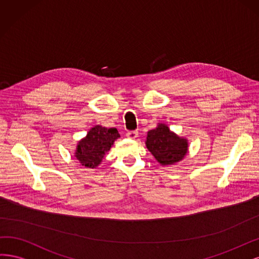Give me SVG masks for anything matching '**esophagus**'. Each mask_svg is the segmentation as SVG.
<instances>
[{"instance_id": "1", "label": "esophagus", "mask_w": 259, "mask_h": 259, "mask_svg": "<svg viewBox=\"0 0 259 259\" xmlns=\"http://www.w3.org/2000/svg\"><path fill=\"white\" fill-rule=\"evenodd\" d=\"M138 136H139V132H138V131H128V132L126 133V137H127L128 139H131V140L137 139Z\"/></svg>"}]
</instances>
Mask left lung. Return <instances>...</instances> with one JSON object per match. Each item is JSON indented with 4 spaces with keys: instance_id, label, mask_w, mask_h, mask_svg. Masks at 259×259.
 Segmentation results:
<instances>
[{
    "instance_id": "8db88e82",
    "label": "left lung",
    "mask_w": 259,
    "mask_h": 259,
    "mask_svg": "<svg viewBox=\"0 0 259 259\" xmlns=\"http://www.w3.org/2000/svg\"><path fill=\"white\" fill-rule=\"evenodd\" d=\"M146 147L161 165H170L183 160L188 152L187 139L172 132L164 123L147 132Z\"/></svg>"
}]
</instances>
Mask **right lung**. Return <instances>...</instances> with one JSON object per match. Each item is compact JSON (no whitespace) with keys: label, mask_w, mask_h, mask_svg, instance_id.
I'll return each instance as SVG.
<instances>
[{"label":"right lung","mask_w":259,"mask_h":259,"mask_svg":"<svg viewBox=\"0 0 259 259\" xmlns=\"http://www.w3.org/2000/svg\"><path fill=\"white\" fill-rule=\"evenodd\" d=\"M120 138L117 129L95 126L81 139L75 151V157L81 165L94 169L101 163L106 152L111 149L115 140Z\"/></svg>","instance_id":"add662e5"}]
</instances>
